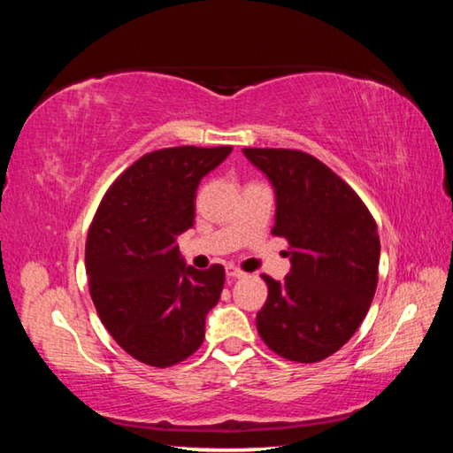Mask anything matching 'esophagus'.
<instances>
[{
	"instance_id": "obj_1",
	"label": "esophagus",
	"mask_w": 453,
	"mask_h": 453,
	"mask_svg": "<svg viewBox=\"0 0 453 453\" xmlns=\"http://www.w3.org/2000/svg\"><path fill=\"white\" fill-rule=\"evenodd\" d=\"M226 273H227V278H229V280H240V278H245V272H242L240 267H235V265H227V267H226Z\"/></svg>"
}]
</instances>
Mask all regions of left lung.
Here are the masks:
<instances>
[{
	"mask_svg": "<svg viewBox=\"0 0 453 453\" xmlns=\"http://www.w3.org/2000/svg\"><path fill=\"white\" fill-rule=\"evenodd\" d=\"M272 181L273 235L289 243L283 281L262 275L267 300L256 324L265 346L300 364L335 354L362 324L378 288L380 235L370 210L310 153L245 148Z\"/></svg>",
	"mask_w": 453,
	"mask_h": 453,
	"instance_id": "1",
	"label": "left lung"
}]
</instances>
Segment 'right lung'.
I'll return each mask as SVG.
<instances>
[{"mask_svg": "<svg viewBox=\"0 0 453 453\" xmlns=\"http://www.w3.org/2000/svg\"><path fill=\"white\" fill-rule=\"evenodd\" d=\"M232 145L145 153L107 189L86 242L89 294L107 332L137 362L170 367L205 337L224 265L196 270L175 240L194 226L196 191Z\"/></svg>", "mask_w": 453, "mask_h": 453, "instance_id": "right-lung-1", "label": "right lung"}]
</instances>
